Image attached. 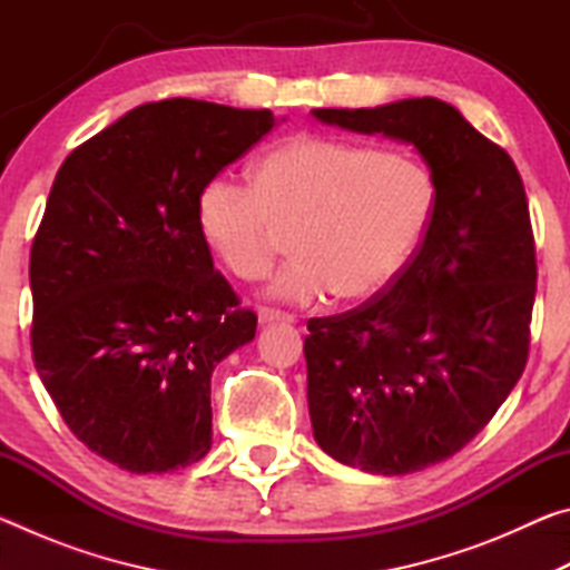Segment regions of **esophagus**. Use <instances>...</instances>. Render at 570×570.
<instances>
[{
	"mask_svg": "<svg viewBox=\"0 0 570 570\" xmlns=\"http://www.w3.org/2000/svg\"><path fill=\"white\" fill-rule=\"evenodd\" d=\"M258 322L262 324H274V322H284V324H294L296 316L286 314L282 308H272V306H262L258 308Z\"/></svg>",
	"mask_w": 570,
	"mask_h": 570,
	"instance_id": "1",
	"label": "esophagus"
}]
</instances>
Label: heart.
<instances>
[{
  "instance_id": "1",
  "label": "heart",
  "mask_w": 570,
  "mask_h": 570,
  "mask_svg": "<svg viewBox=\"0 0 570 570\" xmlns=\"http://www.w3.org/2000/svg\"><path fill=\"white\" fill-rule=\"evenodd\" d=\"M435 216V183L410 156L334 135H292L250 168V186L210 178L196 226L210 256L240 282H262L292 236L296 258L272 294L314 304L382 296L417 254Z\"/></svg>"
}]
</instances>
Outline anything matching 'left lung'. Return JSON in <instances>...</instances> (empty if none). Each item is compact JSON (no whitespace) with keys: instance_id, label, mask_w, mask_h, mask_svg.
<instances>
[{"instance_id":"left-lung-1","label":"left lung","mask_w":570,"mask_h":570,"mask_svg":"<svg viewBox=\"0 0 570 570\" xmlns=\"http://www.w3.org/2000/svg\"><path fill=\"white\" fill-rule=\"evenodd\" d=\"M312 112L410 142L435 183V216L404 274L352 312L308 320L304 340L320 448L372 475L417 472L465 448L525 370L538 266L523 180L438 98Z\"/></svg>"}]
</instances>
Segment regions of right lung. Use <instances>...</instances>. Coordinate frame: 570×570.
Here are the masks:
<instances>
[{"mask_svg":"<svg viewBox=\"0 0 570 570\" xmlns=\"http://www.w3.org/2000/svg\"><path fill=\"white\" fill-rule=\"evenodd\" d=\"M272 110L146 102L57 170L30 254L32 356L72 435L128 472L210 450V374L254 340L196 226V198Z\"/></svg>","mask_w":570,"mask_h":570,"instance_id":"add662e5","label":"right lung"}]
</instances>
